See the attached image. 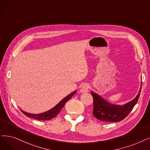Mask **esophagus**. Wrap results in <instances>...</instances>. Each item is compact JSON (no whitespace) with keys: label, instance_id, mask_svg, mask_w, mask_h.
Here are the masks:
<instances>
[{"label":"esophagus","instance_id":"1","mask_svg":"<svg viewBox=\"0 0 150 150\" xmlns=\"http://www.w3.org/2000/svg\"><path fill=\"white\" fill-rule=\"evenodd\" d=\"M89 89V85L88 84H84L80 89V92L82 93H88Z\"/></svg>","mask_w":150,"mask_h":150}]
</instances>
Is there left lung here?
Instances as JSON below:
<instances>
[{
  "label": "left lung",
  "mask_w": 150,
  "mask_h": 150,
  "mask_svg": "<svg viewBox=\"0 0 150 150\" xmlns=\"http://www.w3.org/2000/svg\"><path fill=\"white\" fill-rule=\"evenodd\" d=\"M140 88L138 94L135 98L125 105H115L104 99L98 94L91 91L93 97V115L97 119L105 122H119L125 119L132 111L137 102L142 89Z\"/></svg>",
  "instance_id": "1"
}]
</instances>
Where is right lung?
Listing matches in <instances>:
<instances>
[{
  "label": "right lung",
  "mask_w": 150,
  "mask_h": 150,
  "mask_svg": "<svg viewBox=\"0 0 150 150\" xmlns=\"http://www.w3.org/2000/svg\"><path fill=\"white\" fill-rule=\"evenodd\" d=\"M76 93V91H75L74 92L71 93V94H70L69 95H68L67 96H66L59 102L58 103L57 105L54 107L53 108L50 109V110L47 112H45L44 113H42L40 114H32V113H27L23 110H22L21 109H20L21 110V112L28 117H29V118H33V119H35V120H50L52 118H53L54 117H55L56 115H58V113H59V112L61 110V109L63 108V107L64 106L66 103L69 100L71 97H72L74 95H75Z\"/></svg>",
  "instance_id": "1"
}]
</instances>
